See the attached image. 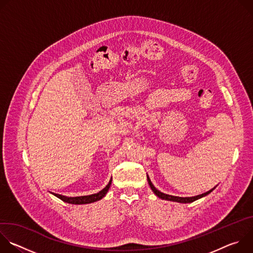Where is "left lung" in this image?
<instances>
[{
  "label": "left lung",
  "instance_id": "1",
  "mask_svg": "<svg viewBox=\"0 0 253 253\" xmlns=\"http://www.w3.org/2000/svg\"><path fill=\"white\" fill-rule=\"evenodd\" d=\"M147 180H148V184H149L150 188L152 189V191L154 192V194H156V196H158L159 198H161V199H163V200L174 201V202H179V203H191V202H193V201H195V200H197V199H200V198H202V197L208 195L209 193H211V192L216 188V186H217V185H216L214 188L210 189L209 191H207V192H205V193H202V194H199V195H196V196H192V197H179V196H172V195H169V194H165V193L159 191V190L153 185V183L151 182V180H150V178H149L148 175H147Z\"/></svg>",
  "mask_w": 253,
  "mask_h": 253
}]
</instances>
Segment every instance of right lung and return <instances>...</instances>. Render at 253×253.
<instances>
[{
	"instance_id": "1",
	"label": "right lung",
	"mask_w": 253,
	"mask_h": 253,
	"mask_svg": "<svg viewBox=\"0 0 253 253\" xmlns=\"http://www.w3.org/2000/svg\"><path fill=\"white\" fill-rule=\"evenodd\" d=\"M112 183V177L110 179L109 183H108L101 191H99L98 193L95 194H91V195H85V196H76V197H68L65 195H61V194H57V193H53L51 192L53 195H55L56 197H58L59 199L63 200L64 202L70 203V204H88V203H93L96 202L100 199H102L109 190L110 186Z\"/></svg>"
}]
</instances>
